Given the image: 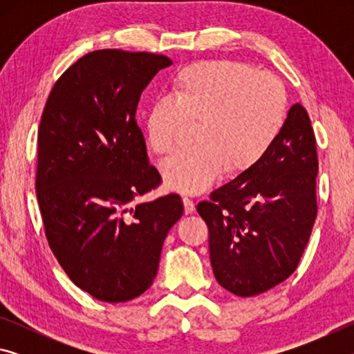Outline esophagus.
I'll use <instances>...</instances> for the list:
<instances>
[{"label":"esophagus","instance_id":"1","mask_svg":"<svg viewBox=\"0 0 354 354\" xmlns=\"http://www.w3.org/2000/svg\"><path fill=\"white\" fill-rule=\"evenodd\" d=\"M183 203H184V211H185V214H192V212L195 211V203L192 201L190 198H187V196H184Z\"/></svg>","mask_w":354,"mask_h":354}]
</instances>
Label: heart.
<instances>
[{
    "label": "heart",
    "instance_id": "b5f03b06",
    "mask_svg": "<svg viewBox=\"0 0 354 354\" xmlns=\"http://www.w3.org/2000/svg\"><path fill=\"white\" fill-rule=\"evenodd\" d=\"M287 120V93L278 77L236 61L190 64L173 76L170 97L156 98L143 118L153 153H171L187 127L195 148L160 164L167 187L200 194L226 167L250 170L278 140Z\"/></svg>",
    "mask_w": 354,
    "mask_h": 354
}]
</instances>
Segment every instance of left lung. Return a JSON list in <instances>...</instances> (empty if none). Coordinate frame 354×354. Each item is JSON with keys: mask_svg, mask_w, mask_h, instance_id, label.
<instances>
[{"mask_svg": "<svg viewBox=\"0 0 354 354\" xmlns=\"http://www.w3.org/2000/svg\"><path fill=\"white\" fill-rule=\"evenodd\" d=\"M317 173L314 129L297 103L259 162L196 206L209 227V254L221 287L253 297L295 272L317 217Z\"/></svg>", "mask_w": 354, "mask_h": 354, "instance_id": "obj_1", "label": "left lung"}]
</instances>
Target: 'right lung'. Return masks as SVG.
<instances>
[{
	"mask_svg": "<svg viewBox=\"0 0 354 354\" xmlns=\"http://www.w3.org/2000/svg\"><path fill=\"white\" fill-rule=\"evenodd\" d=\"M169 65L153 53L92 51L59 77L41 113L35 190L45 236L68 278L106 303L129 301L153 284L184 212L176 194L129 207L160 184L136 109Z\"/></svg>",
	"mask_w": 354,
	"mask_h": 354,
	"instance_id": "add662e5",
	"label": "right lung"
}]
</instances>
